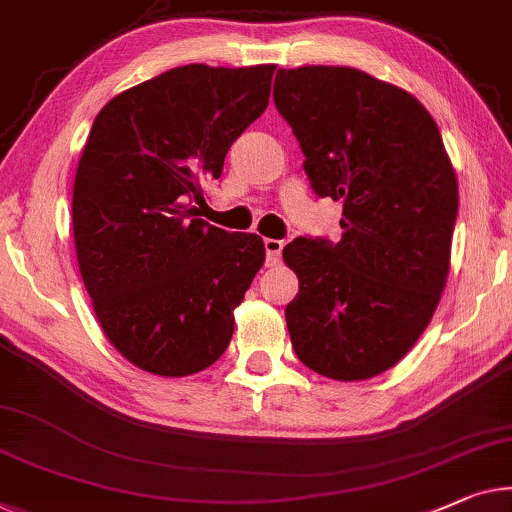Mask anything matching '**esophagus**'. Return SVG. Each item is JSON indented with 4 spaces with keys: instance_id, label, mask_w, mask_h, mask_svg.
I'll return each mask as SVG.
<instances>
[{
    "instance_id": "1",
    "label": "esophagus",
    "mask_w": 512,
    "mask_h": 512,
    "mask_svg": "<svg viewBox=\"0 0 512 512\" xmlns=\"http://www.w3.org/2000/svg\"><path fill=\"white\" fill-rule=\"evenodd\" d=\"M265 244V256H268V265H277L281 261V249H284V242L268 238Z\"/></svg>"
}]
</instances>
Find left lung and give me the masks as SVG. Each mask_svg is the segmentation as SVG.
I'll use <instances>...</instances> for the list:
<instances>
[{"mask_svg":"<svg viewBox=\"0 0 512 512\" xmlns=\"http://www.w3.org/2000/svg\"><path fill=\"white\" fill-rule=\"evenodd\" d=\"M274 106L314 194L344 203L342 240L284 247L300 279L286 307L295 355L328 379H372L411 351L441 300L455 170L416 96L351 66L279 69Z\"/></svg>","mask_w":512,"mask_h":512,"instance_id":"8db88e82","label":"left lung"}]
</instances>
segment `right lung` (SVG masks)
Returning a JSON list of instances; mask_svg holds the SVG:
<instances>
[{"label": "right lung", "instance_id": "add662e5", "mask_svg": "<svg viewBox=\"0 0 512 512\" xmlns=\"http://www.w3.org/2000/svg\"><path fill=\"white\" fill-rule=\"evenodd\" d=\"M274 69L177 66L92 124L73 184L78 268L110 344L145 372L196 374L231 344L265 244L196 219L194 203L268 108Z\"/></svg>", "mask_w": 512, "mask_h": 512}]
</instances>
